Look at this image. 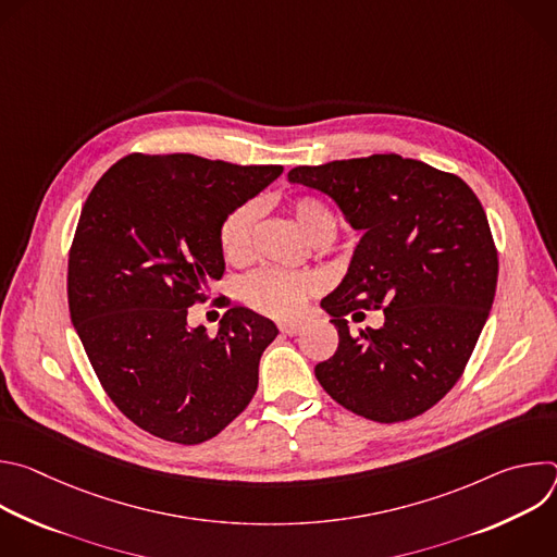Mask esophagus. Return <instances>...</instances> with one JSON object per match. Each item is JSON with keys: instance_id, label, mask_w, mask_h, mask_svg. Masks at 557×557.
<instances>
[{"instance_id": "obj_1", "label": "esophagus", "mask_w": 557, "mask_h": 557, "mask_svg": "<svg viewBox=\"0 0 557 557\" xmlns=\"http://www.w3.org/2000/svg\"><path fill=\"white\" fill-rule=\"evenodd\" d=\"M277 329H280V333H282V335H290V337H293V335L301 333L304 322H297V320H295V322H282Z\"/></svg>"}]
</instances>
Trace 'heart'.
Returning a JSON list of instances; mask_svg holds the SVG:
<instances>
[{
	"mask_svg": "<svg viewBox=\"0 0 557 557\" xmlns=\"http://www.w3.org/2000/svg\"><path fill=\"white\" fill-rule=\"evenodd\" d=\"M290 213L310 240L331 243L337 235V215L335 211L320 198L299 196L290 202ZM256 222L258 207L256 202H245L233 209L220 224L218 243L226 262L243 264L253 256L256 243ZM314 282L304 273L280 271V269H262L249 275L243 282L245 301L271 317H293L297 314L306 299L312 295Z\"/></svg>",
	"mask_w": 557,
	"mask_h": 557,
	"instance_id": "heart-1",
	"label": "heart"
}]
</instances>
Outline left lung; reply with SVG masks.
I'll return each instance as SVG.
<instances>
[{
  "mask_svg": "<svg viewBox=\"0 0 557 557\" xmlns=\"http://www.w3.org/2000/svg\"><path fill=\"white\" fill-rule=\"evenodd\" d=\"M290 183L329 194L363 231L344 282L324 297L337 352L314 376L346 410L410 421L460 379L487 322L498 251L485 209L465 181L399 153L293 168ZM383 309L381 330L345 317Z\"/></svg>",
  "mask_w": 557,
  "mask_h": 557,
  "instance_id": "8db88e82",
  "label": "left lung"
}]
</instances>
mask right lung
I'll use <instances>...</instances> for the list:
<instances>
[{
    "label": "right lung",
    "instance_id": "obj_1",
    "mask_svg": "<svg viewBox=\"0 0 557 557\" xmlns=\"http://www.w3.org/2000/svg\"><path fill=\"white\" fill-rule=\"evenodd\" d=\"M282 172L129 153L82 209L67 260L72 324L112 404L151 436L205 443L253 399L275 324L228 308L209 337L205 326L189 329L187 312L224 273L222 220Z\"/></svg>",
    "mask_w": 557,
    "mask_h": 557
}]
</instances>
